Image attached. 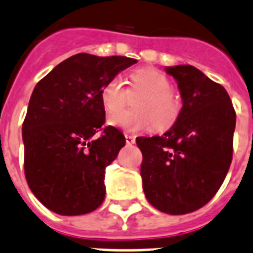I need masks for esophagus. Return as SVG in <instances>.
<instances>
[{"mask_svg": "<svg viewBox=\"0 0 253 253\" xmlns=\"http://www.w3.org/2000/svg\"><path fill=\"white\" fill-rule=\"evenodd\" d=\"M126 143L127 144H135V140H136V136L135 135H130V133H126Z\"/></svg>", "mask_w": 253, "mask_h": 253, "instance_id": "esophagus-1", "label": "esophagus"}]
</instances>
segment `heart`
<instances>
[{"label": "heart", "mask_w": 253, "mask_h": 253, "mask_svg": "<svg viewBox=\"0 0 253 253\" xmlns=\"http://www.w3.org/2000/svg\"><path fill=\"white\" fill-rule=\"evenodd\" d=\"M128 92L137 93L133 109L126 110L110 120L113 126L128 132L145 130L153 125L156 131H166L179 120L182 100L171 91V83L165 74L151 67L137 69L130 74V88L122 79L114 77L101 88V102L108 114L120 113L128 102Z\"/></svg>", "instance_id": "b5f03b06"}]
</instances>
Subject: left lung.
<instances>
[{
    "mask_svg": "<svg viewBox=\"0 0 253 253\" xmlns=\"http://www.w3.org/2000/svg\"><path fill=\"white\" fill-rule=\"evenodd\" d=\"M182 113L162 136L136 137L145 198L168 214H186L217 194L233 160L237 114L226 89L191 65L166 67Z\"/></svg>",
    "mask_w": 253,
    "mask_h": 253,
    "instance_id": "left-lung-1",
    "label": "left lung"
}]
</instances>
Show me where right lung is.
I'll return each mask as SVG.
<instances>
[{
  "mask_svg": "<svg viewBox=\"0 0 253 253\" xmlns=\"http://www.w3.org/2000/svg\"><path fill=\"white\" fill-rule=\"evenodd\" d=\"M137 61L79 53L36 84L22 127L24 174L41 204L62 215L93 212L105 199V169L126 139L102 127L101 88Z\"/></svg>",
  "mask_w": 253,
  "mask_h": 253,
  "instance_id": "obj_1",
  "label": "right lung"
}]
</instances>
